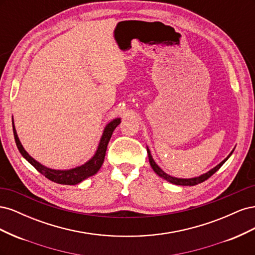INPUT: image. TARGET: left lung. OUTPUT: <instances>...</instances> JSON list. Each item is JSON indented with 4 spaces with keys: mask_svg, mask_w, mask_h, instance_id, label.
I'll use <instances>...</instances> for the list:
<instances>
[{
    "mask_svg": "<svg viewBox=\"0 0 255 255\" xmlns=\"http://www.w3.org/2000/svg\"><path fill=\"white\" fill-rule=\"evenodd\" d=\"M146 151H148L149 161H150V165H151L152 169L154 170V172H155L156 174H158L160 177H163L164 180H166V181H168V182H170V183H172V184H175V185H182V186H194V185H197V184H200V183L204 182L205 180L208 179V177H211L216 171H218L219 168H220L223 164L226 163V161H227L228 158L231 156V154L233 153L234 150H233L232 152H231V154H230V155H229L227 158L223 159L219 165H217L215 168H213L212 170H210L208 172H206V173H204V174H202V175H200V176H198V177H192V179H177V177H173V176L168 175L166 172H164L163 170H161V169L155 164V161L153 160L152 155H151V153H150V150H149L148 148H146Z\"/></svg>",
    "mask_w": 255,
    "mask_h": 255,
    "instance_id": "left-lung-1",
    "label": "left lung"
}]
</instances>
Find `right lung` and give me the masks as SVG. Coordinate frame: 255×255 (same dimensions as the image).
I'll list each match as a JSON object with an SVG mask.
<instances>
[{
	"mask_svg": "<svg viewBox=\"0 0 255 255\" xmlns=\"http://www.w3.org/2000/svg\"><path fill=\"white\" fill-rule=\"evenodd\" d=\"M120 122H121L120 118H116L105 127L103 135L101 137V140H100V143L98 146V150L94 155V157L89 159L86 164L73 169H69V170H55V169L47 168L43 165H41L40 163H38V161L35 160L32 156L28 155V153L24 150V148H23V145L21 144L18 138L16 128H14L13 121H12V129H13L14 140H16L17 146L20 153L22 154V156L24 157L30 165L34 166L37 169V171H39L41 174H43L47 179L51 180L52 182L63 184V185H75V184L81 183L84 180H86L87 177L96 174L99 171V169L101 168L104 161L107 144L110 142L114 129L120 125Z\"/></svg>",
	"mask_w": 255,
	"mask_h": 255,
	"instance_id": "add662e5",
	"label": "right lung"
}]
</instances>
